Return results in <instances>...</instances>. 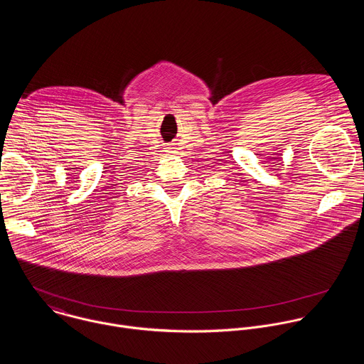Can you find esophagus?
Wrapping results in <instances>:
<instances>
[{
    "label": "esophagus",
    "instance_id": "1",
    "mask_svg": "<svg viewBox=\"0 0 364 364\" xmlns=\"http://www.w3.org/2000/svg\"><path fill=\"white\" fill-rule=\"evenodd\" d=\"M173 149H174V147H173V146H167V147H166V151H168V153H170V151H173Z\"/></svg>",
    "mask_w": 364,
    "mask_h": 364
}]
</instances>
